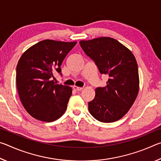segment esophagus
<instances>
[{"label":"esophagus","mask_w":161,"mask_h":161,"mask_svg":"<svg viewBox=\"0 0 161 161\" xmlns=\"http://www.w3.org/2000/svg\"><path fill=\"white\" fill-rule=\"evenodd\" d=\"M73 89H74L75 90H76V91H81V90H82V89H83V87L74 86H73Z\"/></svg>","instance_id":"34e87169"}]
</instances>
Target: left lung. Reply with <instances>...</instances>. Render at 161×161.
<instances>
[{
    "mask_svg": "<svg viewBox=\"0 0 161 161\" xmlns=\"http://www.w3.org/2000/svg\"><path fill=\"white\" fill-rule=\"evenodd\" d=\"M80 46L94 61L107 85L95 89L89 111L98 121L111 123L121 119L134 103L139 91L138 64L133 54L118 40L101 37L81 40Z\"/></svg>",
    "mask_w": 161,
    "mask_h": 161,
    "instance_id": "obj_1",
    "label": "left lung"
}]
</instances>
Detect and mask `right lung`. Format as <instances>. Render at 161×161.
<instances>
[{
  "label": "right lung",
  "mask_w": 161,
  "mask_h": 161,
  "mask_svg": "<svg viewBox=\"0 0 161 161\" xmlns=\"http://www.w3.org/2000/svg\"><path fill=\"white\" fill-rule=\"evenodd\" d=\"M77 42L44 40L28 48L16 68L19 97L30 115L40 121L52 122L63 115L72 95V87L53 80L68 53Z\"/></svg>",
  "instance_id": "right-lung-1"
}]
</instances>
